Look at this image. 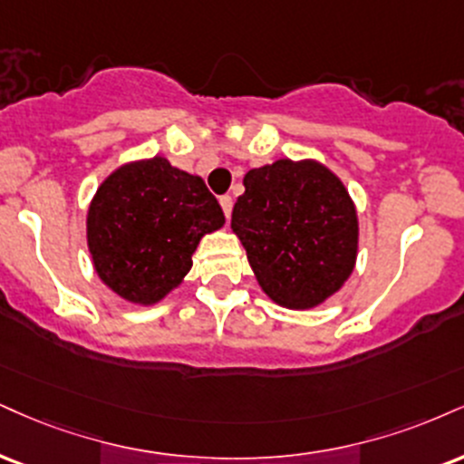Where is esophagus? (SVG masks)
I'll return each mask as SVG.
<instances>
[{
	"label": "esophagus",
	"mask_w": 464,
	"mask_h": 464,
	"mask_svg": "<svg viewBox=\"0 0 464 464\" xmlns=\"http://www.w3.org/2000/svg\"><path fill=\"white\" fill-rule=\"evenodd\" d=\"M220 208H222V211H225V216H227V218L231 216V209H233V198L228 197V194H225V197H220Z\"/></svg>",
	"instance_id": "esophagus-1"
}]
</instances>
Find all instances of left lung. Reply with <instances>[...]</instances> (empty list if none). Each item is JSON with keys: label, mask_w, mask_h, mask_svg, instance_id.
I'll return each mask as SVG.
<instances>
[{"label": "left lung", "mask_w": 464, "mask_h": 464, "mask_svg": "<svg viewBox=\"0 0 464 464\" xmlns=\"http://www.w3.org/2000/svg\"><path fill=\"white\" fill-rule=\"evenodd\" d=\"M231 227L264 292L287 309L322 304L353 275L356 209L317 161L278 160L244 177Z\"/></svg>", "instance_id": "8db88e82"}]
</instances>
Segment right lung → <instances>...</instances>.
I'll return each instance as SVG.
<instances>
[{
  "label": "right lung",
  "mask_w": 464,
  "mask_h": 464,
  "mask_svg": "<svg viewBox=\"0 0 464 464\" xmlns=\"http://www.w3.org/2000/svg\"><path fill=\"white\" fill-rule=\"evenodd\" d=\"M222 225L203 179L153 158L121 166L102 183L88 211V248L111 292L153 304L188 275L200 237Z\"/></svg>",
  "instance_id": "add662e5"
}]
</instances>
